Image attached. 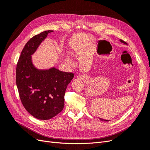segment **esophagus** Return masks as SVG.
<instances>
[{
	"label": "esophagus",
	"mask_w": 150,
	"mask_h": 150,
	"mask_svg": "<svg viewBox=\"0 0 150 150\" xmlns=\"http://www.w3.org/2000/svg\"><path fill=\"white\" fill-rule=\"evenodd\" d=\"M78 78H79V79H84V78H85V76H83V75H79Z\"/></svg>",
	"instance_id": "1"
}]
</instances>
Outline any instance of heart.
Masks as SVG:
<instances>
[{
  "instance_id": "heart-1",
  "label": "heart",
  "mask_w": 150,
  "mask_h": 150,
  "mask_svg": "<svg viewBox=\"0 0 150 150\" xmlns=\"http://www.w3.org/2000/svg\"><path fill=\"white\" fill-rule=\"evenodd\" d=\"M64 61H66L67 62H70V63L72 62L71 58L70 57V56L69 55H67V54H64Z\"/></svg>"
}]
</instances>
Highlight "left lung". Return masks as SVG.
<instances>
[{
    "label": "left lung",
    "instance_id": "left-lung-1",
    "mask_svg": "<svg viewBox=\"0 0 150 150\" xmlns=\"http://www.w3.org/2000/svg\"><path fill=\"white\" fill-rule=\"evenodd\" d=\"M120 41L121 42H122V43H123V44H126V45H128V44H127L126 42L123 41V40H121V39H120ZM99 120H100L101 121H110V120H104V119H102V118H99Z\"/></svg>",
    "mask_w": 150,
    "mask_h": 150
}]
</instances>
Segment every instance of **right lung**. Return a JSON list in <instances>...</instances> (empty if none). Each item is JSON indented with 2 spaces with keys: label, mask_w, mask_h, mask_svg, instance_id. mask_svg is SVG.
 I'll return each instance as SVG.
<instances>
[{
  "label": "right lung",
  "mask_w": 150,
  "mask_h": 150,
  "mask_svg": "<svg viewBox=\"0 0 150 150\" xmlns=\"http://www.w3.org/2000/svg\"><path fill=\"white\" fill-rule=\"evenodd\" d=\"M46 30L31 38L21 54L16 67V84L21 102L29 113L41 120L52 118L64 106V94L74 74L52 67L39 69L33 62L34 54L49 33Z\"/></svg>",
  "instance_id": "1"
}]
</instances>
